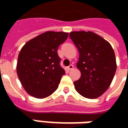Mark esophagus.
<instances>
[{"instance_id": "esophagus-1", "label": "esophagus", "mask_w": 128, "mask_h": 128, "mask_svg": "<svg viewBox=\"0 0 128 128\" xmlns=\"http://www.w3.org/2000/svg\"><path fill=\"white\" fill-rule=\"evenodd\" d=\"M73 68H74V67H73V66H72V65H70V66H68V70H72L73 69Z\"/></svg>"}]
</instances>
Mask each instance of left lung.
Wrapping results in <instances>:
<instances>
[{
	"mask_svg": "<svg viewBox=\"0 0 128 128\" xmlns=\"http://www.w3.org/2000/svg\"><path fill=\"white\" fill-rule=\"evenodd\" d=\"M69 36L79 52L76 66L81 76L74 82L75 88L86 98H97L108 90L116 73L113 48L110 42L92 31H73Z\"/></svg>",
	"mask_w": 128,
	"mask_h": 128,
	"instance_id": "1",
	"label": "left lung"
}]
</instances>
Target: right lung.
<instances>
[{"label": "right lung", "instance_id": "1", "mask_svg": "<svg viewBox=\"0 0 128 128\" xmlns=\"http://www.w3.org/2000/svg\"><path fill=\"white\" fill-rule=\"evenodd\" d=\"M68 32L47 31L28 41L18 58L16 70L23 88L30 96L45 98L58 87L65 70L57 50Z\"/></svg>", "mask_w": 128, "mask_h": 128}]
</instances>
